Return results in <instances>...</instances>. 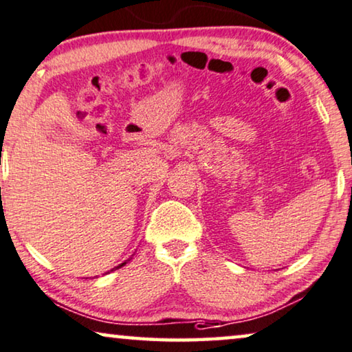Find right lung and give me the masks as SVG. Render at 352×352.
Returning a JSON list of instances; mask_svg holds the SVG:
<instances>
[{"label": "right lung", "instance_id": "1", "mask_svg": "<svg viewBox=\"0 0 352 352\" xmlns=\"http://www.w3.org/2000/svg\"><path fill=\"white\" fill-rule=\"evenodd\" d=\"M124 264H126V262H123V264H120V265H118V267H123V265H124ZM118 267H115V269H118Z\"/></svg>", "mask_w": 352, "mask_h": 352}]
</instances>
